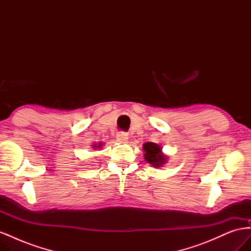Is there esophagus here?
Wrapping results in <instances>:
<instances>
[{
    "label": "esophagus",
    "mask_w": 251,
    "mask_h": 251,
    "mask_svg": "<svg viewBox=\"0 0 251 251\" xmlns=\"http://www.w3.org/2000/svg\"><path fill=\"white\" fill-rule=\"evenodd\" d=\"M116 139L120 143H126V142H127L128 137H127L126 133H125V132H118L117 135H116Z\"/></svg>",
    "instance_id": "34e87169"
}]
</instances>
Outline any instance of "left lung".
Instances as JSON below:
<instances>
[{"label":"left lung","instance_id":"left-lung-1","mask_svg":"<svg viewBox=\"0 0 251 251\" xmlns=\"http://www.w3.org/2000/svg\"><path fill=\"white\" fill-rule=\"evenodd\" d=\"M144 159L148 163L153 165L154 168L162 166L166 162V156L163 155L162 149L157 143L154 142H146L143 144Z\"/></svg>","mask_w":251,"mask_h":251}]
</instances>
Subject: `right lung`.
<instances>
[{"label":"right lung","mask_w":251,"mask_h":251,"mask_svg":"<svg viewBox=\"0 0 251 251\" xmlns=\"http://www.w3.org/2000/svg\"><path fill=\"white\" fill-rule=\"evenodd\" d=\"M100 146H101V143H98V146H96V144H94L93 148H94V149H96V148H100Z\"/></svg>","instance_id":"1"}]
</instances>
